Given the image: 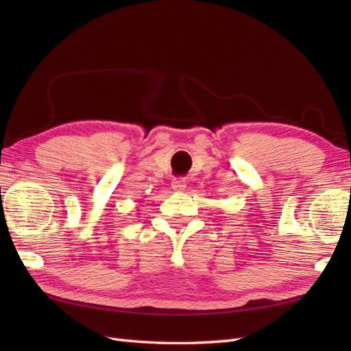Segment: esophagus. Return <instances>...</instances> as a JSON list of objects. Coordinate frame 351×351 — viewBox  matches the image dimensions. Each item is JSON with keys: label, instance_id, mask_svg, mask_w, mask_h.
Returning a JSON list of instances; mask_svg holds the SVG:
<instances>
[{"label": "esophagus", "instance_id": "esophagus-1", "mask_svg": "<svg viewBox=\"0 0 351 351\" xmlns=\"http://www.w3.org/2000/svg\"><path fill=\"white\" fill-rule=\"evenodd\" d=\"M185 187H187V185H185V181L181 180V178H180V180H173V181H171V189H173V190L178 191V193L184 191Z\"/></svg>", "mask_w": 351, "mask_h": 351}]
</instances>
